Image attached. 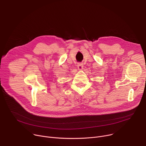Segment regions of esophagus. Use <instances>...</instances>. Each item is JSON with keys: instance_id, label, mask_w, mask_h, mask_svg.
Masks as SVG:
<instances>
[{"instance_id": "1", "label": "esophagus", "mask_w": 146, "mask_h": 146, "mask_svg": "<svg viewBox=\"0 0 146 146\" xmlns=\"http://www.w3.org/2000/svg\"><path fill=\"white\" fill-rule=\"evenodd\" d=\"M82 68H83L82 64H80V63L78 64V65H77V69H78V70H81L82 69Z\"/></svg>"}]
</instances>
